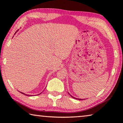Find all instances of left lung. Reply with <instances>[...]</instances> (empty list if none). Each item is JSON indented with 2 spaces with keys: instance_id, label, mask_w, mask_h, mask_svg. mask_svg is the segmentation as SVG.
<instances>
[{
  "instance_id": "obj_1",
  "label": "left lung",
  "mask_w": 123,
  "mask_h": 123,
  "mask_svg": "<svg viewBox=\"0 0 123 123\" xmlns=\"http://www.w3.org/2000/svg\"><path fill=\"white\" fill-rule=\"evenodd\" d=\"M68 94H69L70 95V96H71V97L73 98H74V99H78V100H85V99H79V98H75V97H73L72 95H70L69 93H68Z\"/></svg>"
}]
</instances>
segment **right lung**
<instances>
[{"label":"right lung","mask_w":123,"mask_h":123,"mask_svg":"<svg viewBox=\"0 0 123 123\" xmlns=\"http://www.w3.org/2000/svg\"><path fill=\"white\" fill-rule=\"evenodd\" d=\"M17 31H16V32H17ZM16 32L15 33H16ZM20 92V93H22V94H24V95H27V94H25V93H22V92ZM40 94H41V93H40ZM28 96H30V95H29Z\"/></svg>","instance_id":"obj_1"}]
</instances>
